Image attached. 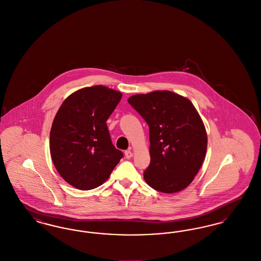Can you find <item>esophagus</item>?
<instances>
[{"instance_id": "1", "label": "esophagus", "mask_w": 261, "mask_h": 261, "mask_svg": "<svg viewBox=\"0 0 261 261\" xmlns=\"http://www.w3.org/2000/svg\"><path fill=\"white\" fill-rule=\"evenodd\" d=\"M125 153V158L127 159V160H129V159H131L132 156H133V153H132V151L130 150V149H128V150H126L124 152Z\"/></svg>"}]
</instances>
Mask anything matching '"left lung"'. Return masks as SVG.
I'll return each mask as SVG.
<instances>
[{"label": "left lung", "mask_w": 261, "mask_h": 261, "mask_svg": "<svg viewBox=\"0 0 261 261\" xmlns=\"http://www.w3.org/2000/svg\"><path fill=\"white\" fill-rule=\"evenodd\" d=\"M128 102L149 125L150 163L144 179L152 189L177 193L199 172L207 148L203 122L189 99L170 91L134 95Z\"/></svg>", "instance_id": "8db88e82"}]
</instances>
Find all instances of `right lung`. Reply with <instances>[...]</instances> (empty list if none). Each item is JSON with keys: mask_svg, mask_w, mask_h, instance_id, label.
Returning <instances> with one entry per match:
<instances>
[{"mask_svg": "<svg viewBox=\"0 0 261 261\" xmlns=\"http://www.w3.org/2000/svg\"><path fill=\"white\" fill-rule=\"evenodd\" d=\"M121 97L99 85L80 89L62 102L50 129V156L69 185L79 190L100 186L123 158L106 123Z\"/></svg>", "mask_w": 261, "mask_h": 261, "instance_id": "1", "label": "right lung"}]
</instances>
